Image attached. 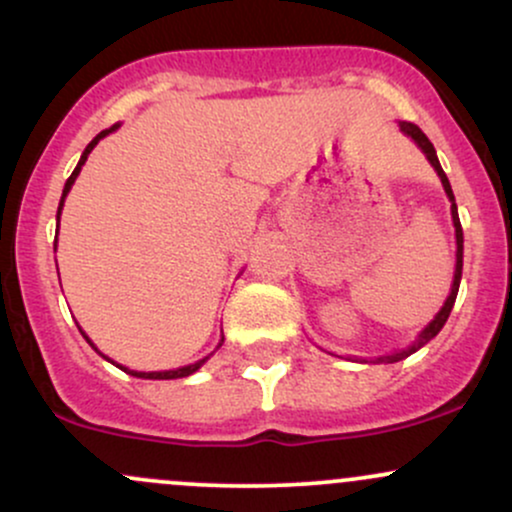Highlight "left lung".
I'll list each match as a JSON object with an SVG mask.
<instances>
[{"mask_svg": "<svg viewBox=\"0 0 512 512\" xmlns=\"http://www.w3.org/2000/svg\"><path fill=\"white\" fill-rule=\"evenodd\" d=\"M399 127H402V132H404V134H409V137L414 139V142L421 146V151H424L428 161H431V166L438 170L440 180H443V187H445V192H448V197H450V202H452V223H455V238H457V264H455V279H452V289H450V296H448V301H445L443 308H440V313L436 315V320H433L431 325H428L426 330L419 334V342H414V344L409 346V349L399 351V354H392V356H380V358H375V361H380V363H397V361H402V358H407L409 354H414L416 349H421V346L431 342V339L436 337V334H438L440 330H443L445 320H448V317H450V310H452V305H455L457 291H460V279H462V226H460V216H457L455 197H452V187H450V182H448V178H445L443 168H440V163H438L436 149H433V144L428 142V137H426V134L421 132V129L416 127L414 122H402V125H399Z\"/></svg>", "mask_w": 512, "mask_h": 512, "instance_id": "left-lung-1", "label": "left lung"}]
</instances>
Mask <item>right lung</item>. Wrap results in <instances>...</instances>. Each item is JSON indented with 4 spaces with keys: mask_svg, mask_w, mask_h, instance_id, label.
<instances>
[{
    "mask_svg": "<svg viewBox=\"0 0 512 512\" xmlns=\"http://www.w3.org/2000/svg\"><path fill=\"white\" fill-rule=\"evenodd\" d=\"M113 129H117V125H113V127H108V129H103L101 134H98L96 139H93L91 144L86 146V151H84V156H81V161H79V166L74 168V173L69 175V180H67V185H64V192H62V202H60V209H57V221H60V211H62V204H64V197H67V192L72 190V185H74V180H76V175H79V170H81V166H84L86 163V158H88V154H91L93 151V146H96L98 142H101V139L105 137V134H110L113 132ZM86 342H88V337H86ZM91 344V342H88ZM93 346V344H91ZM93 349H96V346H93ZM209 358V356H207ZM207 358H202V361H197V363H192V366H185V368H178V370H161V373H137V370H129V373L132 375H137V378H149V380H173V378H185V375H192L195 373V370L202 366L204 361H207ZM122 368V366H120ZM125 370V368H122Z\"/></svg>",
    "mask_w": 512,
    "mask_h": 512,
    "instance_id": "obj_1",
    "label": "right lung"
}]
</instances>
